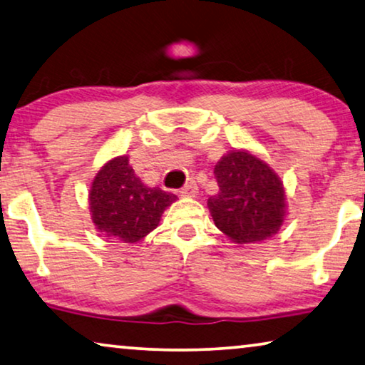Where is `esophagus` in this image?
I'll use <instances>...</instances> for the list:
<instances>
[{"label": "esophagus", "mask_w": 365, "mask_h": 365, "mask_svg": "<svg viewBox=\"0 0 365 365\" xmlns=\"http://www.w3.org/2000/svg\"><path fill=\"white\" fill-rule=\"evenodd\" d=\"M182 197H185V198H195L198 195V187H197V183L195 182H188L187 185H185V187L182 188Z\"/></svg>", "instance_id": "obj_1"}]
</instances>
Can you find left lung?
Instances as JSON below:
<instances>
[{
    "label": "left lung",
    "instance_id": "1",
    "mask_svg": "<svg viewBox=\"0 0 365 365\" xmlns=\"http://www.w3.org/2000/svg\"><path fill=\"white\" fill-rule=\"evenodd\" d=\"M217 192L208 208L217 230L236 244H254L280 231L287 195L279 173L262 157L232 149L215 165Z\"/></svg>",
    "mask_w": 365,
    "mask_h": 365
}]
</instances>
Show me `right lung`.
<instances>
[{
    "instance_id": "add662e5",
    "label": "right lung",
    "mask_w": 365,
    "mask_h": 365,
    "mask_svg": "<svg viewBox=\"0 0 365 365\" xmlns=\"http://www.w3.org/2000/svg\"><path fill=\"white\" fill-rule=\"evenodd\" d=\"M177 197L150 188L135 175L128 155L113 157L90 185L91 222L103 237L135 244L159 226L162 213Z\"/></svg>"
}]
</instances>
